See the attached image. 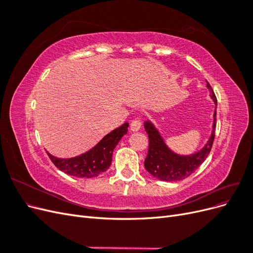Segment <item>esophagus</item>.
<instances>
[{"mask_svg": "<svg viewBox=\"0 0 253 253\" xmlns=\"http://www.w3.org/2000/svg\"><path fill=\"white\" fill-rule=\"evenodd\" d=\"M141 127V122L138 119H134L131 122V126H129V128H131L132 132H138Z\"/></svg>", "mask_w": 253, "mask_h": 253, "instance_id": "esophagus-1", "label": "esophagus"}]
</instances>
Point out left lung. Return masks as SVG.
I'll use <instances>...</instances> for the list:
<instances>
[{"label":"left lung","mask_w":253,"mask_h":253,"mask_svg":"<svg viewBox=\"0 0 253 253\" xmlns=\"http://www.w3.org/2000/svg\"><path fill=\"white\" fill-rule=\"evenodd\" d=\"M207 87L210 91V96L215 104L213 114L212 132L208 141L204 147L193 154L180 155L173 152L165 142L163 136L152 121L144 122L145 132L149 135V151L144 160V167L153 177L164 181H177L187 178L200 167L211 151L214 136H215L216 126V105L217 100L210 84L207 81Z\"/></svg>","instance_id":"8db88e82"}]
</instances>
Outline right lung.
Segmentation results:
<instances>
[{"mask_svg": "<svg viewBox=\"0 0 253 253\" xmlns=\"http://www.w3.org/2000/svg\"><path fill=\"white\" fill-rule=\"evenodd\" d=\"M128 124L113 129L105 135L94 148L83 154L72 158H58L47 152L50 160L59 170L75 177L91 178L105 172L112 164L114 149L120 139L127 133Z\"/></svg>", "mask_w": 253, "mask_h": 253, "instance_id": "add662e5", "label": "right lung"}]
</instances>
